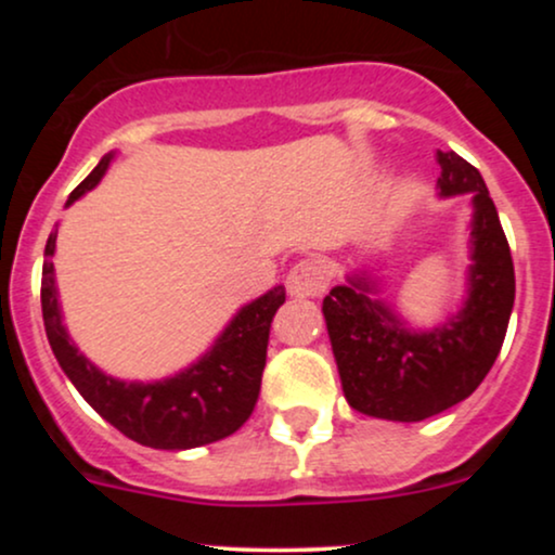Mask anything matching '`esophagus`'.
Instances as JSON below:
<instances>
[{"label":"esophagus","mask_w":555,"mask_h":555,"mask_svg":"<svg viewBox=\"0 0 555 555\" xmlns=\"http://www.w3.org/2000/svg\"><path fill=\"white\" fill-rule=\"evenodd\" d=\"M328 284V273L313 258L299 260L292 266L289 276H286V292L292 297H318Z\"/></svg>","instance_id":"obj_1"}]
</instances>
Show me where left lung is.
Instances as JSON below:
<instances>
[{
	"mask_svg": "<svg viewBox=\"0 0 555 555\" xmlns=\"http://www.w3.org/2000/svg\"><path fill=\"white\" fill-rule=\"evenodd\" d=\"M438 195L473 193L467 297L430 331H412L391 305L373 299L375 282L354 273L323 299L344 397L362 415L420 423L460 404L482 384L514 308V263L486 180L454 151H438Z\"/></svg>",
	"mask_w": 555,
	"mask_h": 555,
	"instance_id": "left-lung-1",
	"label": "left lung"
}]
</instances>
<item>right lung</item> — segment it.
Wrapping results in <instances>:
<instances>
[{
    "instance_id": "1",
    "label": "right lung",
    "mask_w": 555,
    "mask_h": 555,
    "mask_svg": "<svg viewBox=\"0 0 555 555\" xmlns=\"http://www.w3.org/2000/svg\"><path fill=\"white\" fill-rule=\"evenodd\" d=\"M114 154H106L91 175L67 197L73 206L78 197L93 190L109 169ZM56 229L49 234L41 271V310L52 352L80 397L106 423L132 441L151 449H195L232 436L256 410L260 375L266 367L271 321L284 305V286H273L263 297L253 299L221 331L214 347L182 373L164 380H119L101 373L91 360L82 358L62 326V308L56 299L54 263Z\"/></svg>"
}]
</instances>
